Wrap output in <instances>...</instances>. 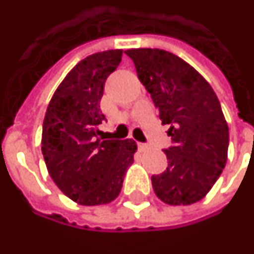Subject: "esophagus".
Listing matches in <instances>:
<instances>
[{
	"mask_svg": "<svg viewBox=\"0 0 254 254\" xmlns=\"http://www.w3.org/2000/svg\"><path fill=\"white\" fill-rule=\"evenodd\" d=\"M137 147H139L140 151H143V150L147 148V144H144V143H137Z\"/></svg>",
	"mask_w": 254,
	"mask_h": 254,
	"instance_id": "34e87169",
	"label": "esophagus"
}]
</instances>
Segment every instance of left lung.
<instances>
[{
	"label": "left lung",
	"mask_w": 254,
	"mask_h": 254,
	"mask_svg": "<svg viewBox=\"0 0 254 254\" xmlns=\"http://www.w3.org/2000/svg\"><path fill=\"white\" fill-rule=\"evenodd\" d=\"M140 82L159 113L172 145L164 150L168 168L151 177L157 196L168 205L201 201L227 162L228 125L214 90L189 63L164 49L125 51Z\"/></svg>",
	"instance_id": "8db88e82"
}]
</instances>
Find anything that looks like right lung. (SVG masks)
Listing matches in <instances>:
<instances>
[{
  "mask_svg": "<svg viewBox=\"0 0 254 254\" xmlns=\"http://www.w3.org/2000/svg\"><path fill=\"white\" fill-rule=\"evenodd\" d=\"M122 59L121 49L93 53L68 72L48 104L41 150L60 191L84 206L106 205L120 195L136 141L96 139L104 121V82Z\"/></svg>",
  "mask_w": 254,
  "mask_h": 254,
  "instance_id": "right-lung-1",
  "label": "right lung"
}]
</instances>
